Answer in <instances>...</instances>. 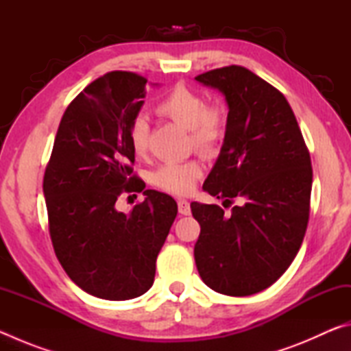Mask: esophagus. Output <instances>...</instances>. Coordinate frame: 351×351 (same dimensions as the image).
<instances>
[{"mask_svg": "<svg viewBox=\"0 0 351 351\" xmlns=\"http://www.w3.org/2000/svg\"><path fill=\"white\" fill-rule=\"evenodd\" d=\"M178 210L181 215H190V203L187 199H178Z\"/></svg>", "mask_w": 351, "mask_h": 351, "instance_id": "obj_1", "label": "esophagus"}]
</instances>
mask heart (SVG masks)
Here are the masks:
<instances>
[{"mask_svg": "<svg viewBox=\"0 0 351 351\" xmlns=\"http://www.w3.org/2000/svg\"><path fill=\"white\" fill-rule=\"evenodd\" d=\"M156 110L159 114L169 117L178 125L190 130V139L193 145L206 154L217 150L223 141L228 125V112L219 104L206 105L199 93L187 86H175ZM130 147L136 156L145 154L148 147V127L142 117H138L130 128ZM203 175V165L198 159H189L182 162H167L153 175V184L165 192L173 195H187L195 189V184Z\"/></svg>", "mask_w": 351, "mask_h": 351, "instance_id": "obj_1", "label": "heart"}]
</instances>
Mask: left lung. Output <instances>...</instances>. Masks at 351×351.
<instances>
[{
  "mask_svg": "<svg viewBox=\"0 0 351 351\" xmlns=\"http://www.w3.org/2000/svg\"><path fill=\"white\" fill-rule=\"evenodd\" d=\"M195 80L218 90L228 125L203 190L230 204L193 201L201 226L195 263L203 282L226 295H251L271 287L293 263L304 241L313 184L311 159L283 94L251 71L226 66Z\"/></svg>",
  "mask_w": 351,
  "mask_h": 351,
  "instance_id": "left-lung-1",
  "label": "left lung"
}]
</instances>
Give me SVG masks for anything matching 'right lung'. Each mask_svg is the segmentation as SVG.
I'll return each instance as SVG.
<instances>
[{
    "mask_svg": "<svg viewBox=\"0 0 351 351\" xmlns=\"http://www.w3.org/2000/svg\"><path fill=\"white\" fill-rule=\"evenodd\" d=\"M147 79L127 71L99 77L64 111L45 171L49 234L58 261L85 293L128 300L152 288L156 258L178 206L133 175L130 128L144 105ZM144 191L130 214L115 201Z\"/></svg>",
    "mask_w": 351,
    "mask_h": 351,
    "instance_id": "right-lung-1",
    "label": "right lung"
}]
</instances>
